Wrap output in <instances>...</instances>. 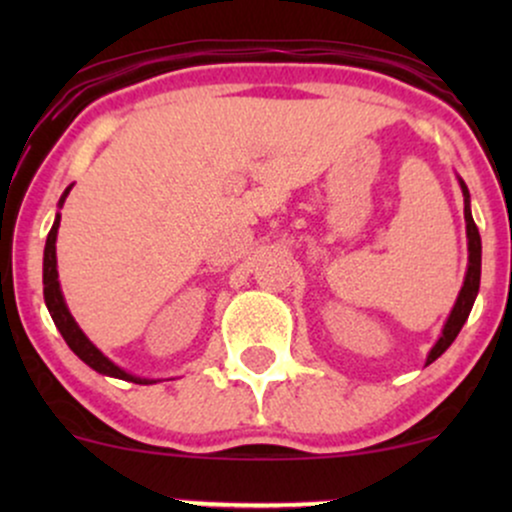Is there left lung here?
Returning a JSON list of instances; mask_svg holds the SVG:
<instances>
[{"label":"left lung","mask_w":512,"mask_h":512,"mask_svg":"<svg viewBox=\"0 0 512 512\" xmlns=\"http://www.w3.org/2000/svg\"><path fill=\"white\" fill-rule=\"evenodd\" d=\"M460 187H462V197H464V221H467V250H469V264H467V274H464V284L460 289V296H457L455 308L450 310L448 322H445L443 334L436 342V346L431 349V354L426 358V366L433 363L436 358L443 354L448 346L455 342V337L460 334L462 325L467 322L469 313H472L474 298L479 293V281H481V236L477 223L472 219V209H469V190L464 185V180L460 178Z\"/></svg>","instance_id":"left-lung-1"}]
</instances>
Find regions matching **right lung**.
I'll use <instances>...</instances> for the list:
<instances>
[{
  "instance_id": "add662e5",
  "label": "right lung",
  "mask_w": 512,
  "mask_h": 512,
  "mask_svg": "<svg viewBox=\"0 0 512 512\" xmlns=\"http://www.w3.org/2000/svg\"><path fill=\"white\" fill-rule=\"evenodd\" d=\"M69 190H72V187H67V190H64V195L60 197V207L64 204V199H67ZM57 228H60V214L55 216V223H52V228H50V233H48V240H45L43 296H45V305H48L52 320H55L57 330H60V334L64 337V342L69 344V349H72L74 354L86 363V366H91L93 370H96V373L110 375V378L129 380V383H137V385L156 383V380L137 378V375L127 373V370H122L120 366H115V363L110 361L108 356H103L101 351H98L96 346L91 344V339H88L86 334L81 332V327L76 325V320L72 317V313H69L67 303H64V296H62V289H60V279H57V248H55Z\"/></svg>"
}]
</instances>
